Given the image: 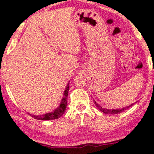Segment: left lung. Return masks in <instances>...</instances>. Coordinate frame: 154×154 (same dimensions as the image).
Masks as SVG:
<instances>
[{
  "instance_id": "obj_1",
  "label": "left lung",
  "mask_w": 154,
  "mask_h": 154,
  "mask_svg": "<svg viewBox=\"0 0 154 154\" xmlns=\"http://www.w3.org/2000/svg\"><path fill=\"white\" fill-rule=\"evenodd\" d=\"M94 103L95 105L96 106V107L98 108L99 110L101 111V112H103V114H120V113L123 112L124 111H125L126 109H128L130 108V106H132V105H134V103H132L131 105L130 106H128L126 107H123L122 108V109H105V108H103L101 106L99 105L98 103H96V101H95L94 100Z\"/></svg>"
}]
</instances>
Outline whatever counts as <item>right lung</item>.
Masks as SVG:
<instances>
[{"mask_svg": "<svg viewBox=\"0 0 154 154\" xmlns=\"http://www.w3.org/2000/svg\"><path fill=\"white\" fill-rule=\"evenodd\" d=\"M69 82L67 84L66 87L65 88V91L63 92V97L61 99V103L56 109H54V111L50 113H46V114H43V115H34V114H29V115L34 119L38 120H52L59 119V117H61L64 114L67 106V96H68L69 88Z\"/></svg>", "mask_w": 154, "mask_h": 154, "instance_id": "right-lung-1", "label": "right lung"}]
</instances>
